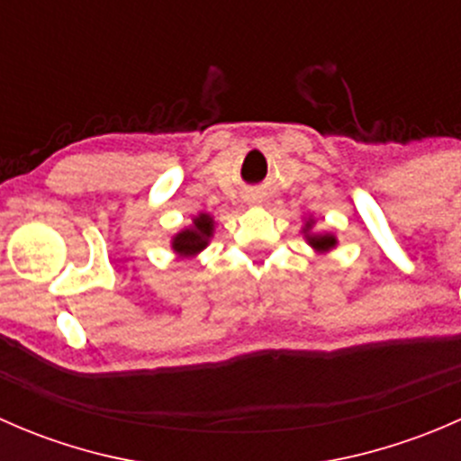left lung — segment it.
Segmentation results:
<instances>
[{"label": "left lung", "mask_w": 461, "mask_h": 461, "mask_svg": "<svg viewBox=\"0 0 461 461\" xmlns=\"http://www.w3.org/2000/svg\"><path fill=\"white\" fill-rule=\"evenodd\" d=\"M303 234H305V240H308V245H312L319 254L330 252L332 248H337V239H334L332 234H312V218L305 222Z\"/></svg>", "instance_id": "obj_1"}]
</instances>
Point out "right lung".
I'll return each instance as SVG.
<instances>
[{
	"mask_svg": "<svg viewBox=\"0 0 461 461\" xmlns=\"http://www.w3.org/2000/svg\"><path fill=\"white\" fill-rule=\"evenodd\" d=\"M213 236V218L209 213H198L194 218L192 227L178 231L171 240V249H174L178 257H196L198 252H203L207 248L209 239Z\"/></svg>",
	"mask_w": 461,
	"mask_h": 461,
	"instance_id": "right-lung-1",
	"label": "right lung"
}]
</instances>
